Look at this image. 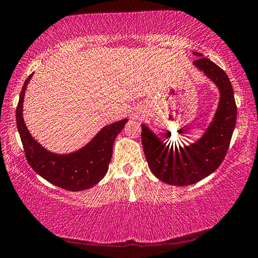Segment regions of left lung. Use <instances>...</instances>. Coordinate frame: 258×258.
<instances>
[{"label": "left lung", "instance_id": "1", "mask_svg": "<svg viewBox=\"0 0 258 258\" xmlns=\"http://www.w3.org/2000/svg\"><path fill=\"white\" fill-rule=\"evenodd\" d=\"M193 65L213 81L219 91V101L210 124L202 136L189 145H167L146 124H142V143L153 175L174 186L198 183L216 170L229 150L236 122V105L230 79L221 67L202 54Z\"/></svg>", "mask_w": 258, "mask_h": 258}]
</instances>
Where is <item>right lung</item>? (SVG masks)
<instances>
[{"instance_id": "obj_1", "label": "right lung", "mask_w": 258, "mask_h": 258, "mask_svg": "<svg viewBox=\"0 0 258 258\" xmlns=\"http://www.w3.org/2000/svg\"><path fill=\"white\" fill-rule=\"evenodd\" d=\"M33 74L24 83L16 109L17 128L29 166L45 180L67 191L79 192L95 186L106 175L112 159L114 141L128 119L105 125L87 145L78 151L67 154L50 152L29 134L23 116L25 91Z\"/></svg>"}]
</instances>
